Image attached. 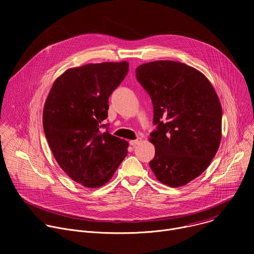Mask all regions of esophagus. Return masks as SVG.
<instances>
[{"mask_svg": "<svg viewBox=\"0 0 254 254\" xmlns=\"http://www.w3.org/2000/svg\"><path fill=\"white\" fill-rule=\"evenodd\" d=\"M140 142V138H137V139H132V140H129V144L132 147H135L137 143Z\"/></svg>", "mask_w": 254, "mask_h": 254, "instance_id": "esophagus-1", "label": "esophagus"}]
</instances>
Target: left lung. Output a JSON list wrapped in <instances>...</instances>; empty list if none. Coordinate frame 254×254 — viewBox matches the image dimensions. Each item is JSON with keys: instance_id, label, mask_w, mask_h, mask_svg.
Segmentation results:
<instances>
[{"instance_id": "obj_1", "label": "left lung", "mask_w": 254, "mask_h": 254, "mask_svg": "<svg viewBox=\"0 0 254 254\" xmlns=\"http://www.w3.org/2000/svg\"><path fill=\"white\" fill-rule=\"evenodd\" d=\"M136 79L154 106L150 167L172 188L188 184L210 165L222 135V107L208 78L184 63L160 60L139 65Z\"/></svg>"}]
</instances>
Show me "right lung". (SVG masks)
<instances>
[{
	"instance_id": "obj_1",
	"label": "right lung",
	"mask_w": 254,
	"mask_h": 254,
	"mask_svg": "<svg viewBox=\"0 0 254 254\" xmlns=\"http://www.w3.org/2000/svg\"><path fill=\"white\" fill-rule=\"evenodd\" d=\"M128 71V62H102L67 69L53 83L43 110V127L60 168L86 188L110 181L127 154L128 142L103 131L108 97Z\"/></svg>"
}]
</instances>
